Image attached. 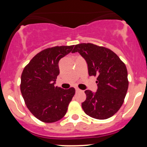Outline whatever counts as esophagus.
Here are the masks:
<instances>
[{
	"instance_id": "34e87169",
	"label": "esophagus",
	"mask_w": 147,
	"mask_h": 147,
	"mask_svg": "<svg viewBox=\"0 0 147 147\" xmlns=\"http://www.w3.org/2000/svg\"><path fill=\"white\" fill-rule=\"evenodd\" d=\"M76 92H80V91H81V90H80V89L78 88H76Z\"/></svg>"
}]
</instances>
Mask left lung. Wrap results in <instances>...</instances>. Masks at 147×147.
Instances as JSON below:
<instances>
[{
    "label": "left lung",
    "mask_w": 147,
    "mask_h": 147,
    "mask_svg": "<svg viewBox=\"0 0 147 147\" xmlns=\"http://www.w3.org/2000/svg\"><path fill=\"white\" fill-rule=\"evenodd\" d=\"M77 51L86 59L89 76H97L98 87L96 93L85 91L83 110L95 119L112 117L123 104L129 86L125 63L110 49L92 43L76 45L72 52Z\"/></svg>",
    "instance_id": "8db88e82"
}]
</instances>
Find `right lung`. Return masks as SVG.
I'll use <instances>...</instances> for the list:
<instances>
[{"instance_id": "add662e5", "label": "right lung", "mask_w": 147, "mask_h": 147, "mask_svg": "<svg viewBox=\"0 0 147 147\" xmlns=\"http://www.w3.org/2000/svg\"><path fill=\"white\" fill-rule=\"evenodd\" d=\"M71 46L47 48L36 54L21 75L20 90L30 113L46 123L61 119L66 115L75 88L54 86L59 74V61L73 49Z\"/></svg>"}]
</instances>
